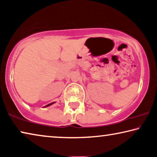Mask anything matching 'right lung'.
<instances>
[{
	"instance_id": "obj_1",
	"label": "right lung",
	"mask_w": 157,
	"mask_h": 157,
	"mask_svg": "<svg viewBox=\"0 0 157 157\" xmlns=\"http://www.w3.org/2000/svg\"><path fill=\"white\" fill-rule=\"evenodd\" d=\"M52 104H53V103H50V104H49V105H48L46 106V107H48V106H50V105H51Z\"/></svg>"
}]
</instances>
